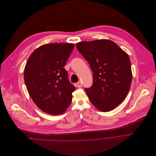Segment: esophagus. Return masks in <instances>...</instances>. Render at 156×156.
Returning <instances> with one entry per match:
<instances>
[{"label":"esophagus","mask_w":156,"mask_h":156,"mask_svg":"<svg viewBox=\"0 0 156 156\" xmlns=\"http://www.w3.org/2000/svg\"><path fill=\"white\" fill-rule=\"evenodd\" d=\"M77 87L81 88V87H82V83H81V81H79L77 83Z\"/></svg>","instance_id":"esophagus-1"}]
</instances>
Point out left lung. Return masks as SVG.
<instances>
[{"label": "left lung", "mask_w": 156, "mask_h": 156, "mask_svg": "<svg viewBox=\"0 0 156 156\" xmlns=\"http://www.w3.org/2000/svg\"><path fill=\"white\" fill-rule=\"evenodd\" d=\"M93 72L92 86L86 88L89 100L102 112L114 109L124 100L132 81L128 55L109 40L81 41L76 44Z\"/></svg>", "instance_id": "left-lung-1"}]
</instances>
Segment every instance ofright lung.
<instances>
[{"instance_id": "1", "label": "right lung", "mask_w": 156, "mask_h": 156, "mask_svg": "<svg viewBox=\"0 0 156 156\" xmlns=\"http://www.w3.org/2000/svg\"><path fill=\"white\" fill-rule=\"evenodd\" d=\"M74 44L53 43L41 45L28 59L24 80L30 98L40 109L48 114H62L72 100L76 89L68 79L64 67Z\"/></svg>"}]
</instances>
